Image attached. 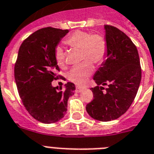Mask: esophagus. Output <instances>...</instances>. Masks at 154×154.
I'll list each match as a JSON object with an SVG mask.
<instances>
[{"mask_svg": "<svg viewBox=\"0 0 154 154\" xmlns=\"http://www.w3.org/2000/svg\"><path fill=\"white\" fill-rule=\"evenodd\" d=\"M83 90H84V88H82V87H80V86H76V88H75V91L77 93L82 92Z\"/></svg>", "mask_w": 154, "mask_h": 154, "instance_id": "obj_1", "label": "esophagus"}]
</instances>
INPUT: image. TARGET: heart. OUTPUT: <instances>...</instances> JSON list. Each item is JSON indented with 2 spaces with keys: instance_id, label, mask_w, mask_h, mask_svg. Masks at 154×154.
<instances>
[{
  "instance_id": "obj_1",
  "label": "heart",
  "mask_w": 154,
  "mask_h": 154,
  "mask_svg": "<svg viewBox=\"0 0 154 154\" xmlns=\"http://www.w3.org/2000/svg\"><path fill=\"white\" fill-rule=\"evenodd\" d=\"M64 42L81 50V60L84 61L72 68L68 73V79L75 84L83 86L94 72L92 63H101L105 59L107 53L106 41L100 34L76 30L64 40ZM55 59L58 65H63L64 53L60 46L56 48Z\"/></svg>"
}]
</instances>
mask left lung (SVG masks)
I'll return each instance as SVG.
<instances>
[{
    "instance_id": "obj_1",
    "label": "left lung",
    "mask_w": 154,
    "mask_h": 154,
    "mask_svg": "<svg viewBox=\"0 0 154 154\" xmlns=\"http://www.w3.org/2000/svg\"><path fill=\"white\" fill-rule=\"evenodd\" d=\"M104 29L107 53L94 75L97 86L91 89L94 99L86 109L93 119L107 122L119 118L129 109L140 85L142 70L132 41L115 26L105 25ZM105 85L108 88L103 91Z\"/></svg>"
}]
</instances>
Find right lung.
I'll list each match as a JSON object with an SVG mask.
<instances>
[{
    "instance_id": "right-lung-1",
    "label": "right lung",
    "mask_w": 154,
    "mask_h": 154,
    "mask_svg": "<svg viewBox=\"0 0 154 154\" xmlns=\"http://www.w3.org/2000/svg\"><path fill=\"white\" fill-rule=\"evenodd\" d=\"M68 30L45 27L37 30L23 41L15 64L18 92L29 113L43 124H53L64 116L68 101L74 94L72 82L64 88L53 87L59 76L55 49Z\"/></svg>"
}]
</instances>
